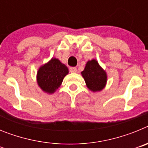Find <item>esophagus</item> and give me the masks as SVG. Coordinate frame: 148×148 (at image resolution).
Wrapping results in <instances>:
<instances>
[{
  "instance_id": "obj_1",
  "label": "esophagus",
  "mask_w": 148,
  "mask_h": 148,
  "mask_svg": "<svg viewBox=\"0 0 148 148\" xmlns=\"http://www.w3.org/2000/svg\"><path fill=\"white\" fill-rule=\"evenodd\" d=\"M70 73H75L77 72L76 67H70Z\"/></svg>"
}]
</instances>
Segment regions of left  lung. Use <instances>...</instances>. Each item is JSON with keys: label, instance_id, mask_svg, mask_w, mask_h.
Listing matches in <instances>:
<instances>
[{"label": "left lung", "instance_id": "obj_1", "mask_svg": "<svg viewBox=\"0 0 148 148\" xmlns=\"http://www.w3.org/2000/svg\"><path fill=\"white\" fill-rule=\"evenodd\" d=\"M81 74L85 81L87 88L92 92H100L107 84V73L95 59L89 60Z\"/></svg>", "mask_w": 148, "mask_h": 148}]
</instances>
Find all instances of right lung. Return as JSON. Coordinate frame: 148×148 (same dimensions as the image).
Returning a JSON list of instances; mask_svg holds the SVG:
<instances>
[{"label":"right lung","mask_w":148,"mask_h":148,"mask_svg":"<svg viewBox=\"0 0 148 148\" xmlns=\"http://www.w3.org/2000/svg\"><path fill=\"white\" fill-rule=\"evenodd\" d=\"M68 73L69 70L66 65L58 58H52L38 68L36 75L38 86L46 93H54Z\"/></svg>","instance_id":"right-lung-1"}]
</instances>
